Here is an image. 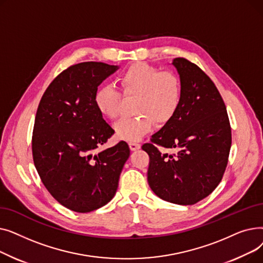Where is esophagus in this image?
Returning <instances> with one entry per match:
<instances>
[{"label":"esophagus","mask_w":263,"mask_h":263,"mask_svg":"<svg viewBox=\"0 0 263 263\" xmlns=\"http://www.w3.org/2000/svg\"><path fill=\"white\" fill-rule=\"evenodd\" d=\"M129 146H130L131 150H137V149L141 148V144L137 143V142H130Z\"/></svg>","instance_id":"obj_1"}]
</instances>
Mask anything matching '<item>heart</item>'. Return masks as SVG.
I'll list each match as a JSON object with an SVG mask.
<instances>
[{"label":"heart","instance_id":"heart-1","mask_svg":"<svg viewBox=\"0 0 263 263\" xmlns=\"http://www.w3.org/2000/svg\"><path fill=\"white\" fill-rule=\"evenodd\" d=\"M119 84L126 97H135V110L140 115L123 117L115 123V132L121 140H140L157 122H167L176 114L182 101L181 79L171 70L145 63H136L119 77ZM123 96L113 85H102L97 89L93 101L99 112L115 119L120 115Z\"/></svg>","mask_w":263,"mask_h":263}]
</instances>
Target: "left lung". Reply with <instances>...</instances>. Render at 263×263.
<instances>
[{"label": "left lung", "mask_w": 263, "mask_h": 263, "mask_svg": "<svg viewBox=\"0 0 263 263\" xmlns=\"http://www.w3.org/2000/svg\"><path fill=\"white\" fill-rule=\"evenodd\" d=\"M183 95L176 114L142 146L149 156L148 183L155 194L177 204H194L224 176L231 147L226 105L212 80L194 63L176 58ZM159 146L176 147L162 154Z\"/></svg>", "instance_id": "1"}]
</instances>
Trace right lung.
<instances>
[{"mask_svg":"<svg viewBox=\"0 0 263 263\" xmlns=\"http://www.w3.org/2000/svg\"><path fill=\"white\" fill-rule=\"evenodd\" d=\"M117 66L84 62L55 78L39 102L32 136L37 173L50 194L69 210L87 213L115 195L130 156L126 142L100 150L114 130L93 97Z\"/></svg>","mask_w":263,"mask_h":263,"instance_id":"obj_1","label":"right lung"}]
</instances>
